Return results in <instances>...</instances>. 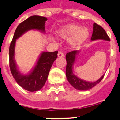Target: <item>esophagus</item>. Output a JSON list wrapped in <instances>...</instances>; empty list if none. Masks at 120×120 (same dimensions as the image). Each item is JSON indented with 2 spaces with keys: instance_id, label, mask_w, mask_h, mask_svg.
Returning a JSON list of instances; mask_svg holds the SVG:
<instances>
[{
  "instance_id": "esophagus-1",
  "label": "esophagus",
  "mask_w": 120,
  "mask_h": 120,
  "mask_svg": "<svg viewBox=\"0 0 120 120\" xmlns=\"http://www.w3.org/2000/svg\"><path fill=\"white\" fill-rule=\"evenodd\" d=\"M64 54L62 52H58V57H64Z\"/></svg>"
}]
</instances>
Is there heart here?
<instances>
[{
    "label": "heart",
    "mask_w": 120,
    "mask_h": 120,
    "mask_svg": "<svg viewBox=\"0 0 120 120\" xmlns=\"http://www.w3.org/2000/svg\"><path fill=\"white\" fill-rule=\"evenodd\" d=\"M57 35L62 39H70V44L73 47H76L85 41L89 36L87 28H82L79 25L71 24L60 28L57 32Z\"/></svg>",
    "instance_id": "1"
}]
</instances>
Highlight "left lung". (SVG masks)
Segmentation results:
<instances>
[{
    "label": "left lung",
    "mask_w": 120,
    "mask_h": 120,
    "mask_svg": "<svg viewBox=\"0 0 120 120\" xmlns=\"http://www.w3.org/2000/svg\"><path fill=\"white\" fill-rule=\"evenodd\" d=\"M102 39L105 41H110V39L108 36L107 34L104 29L100 25L94 23L93 25V32L91 37L92 41ZM78 53V50H73L66 55V60H67V68H66V76L68 82L75 89L79 90H89L97 84L101 82L104 76V75L95 82H88L81 79L79 78L76 75H75L73 72V65L75 61L76 56Z\"/></svg>",
    "instance_id": "1"
}]
</instances>
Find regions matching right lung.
<instances>
[{"label": "right lung", "mask_w": 120, "mask_h": 120, "mask_svg": "<svg viewBox=\"0 0 120 120\" xmlns=\"http://www.w3.org/2000/svg\"><path fill=\"white\" fill-rule=\"evenodd\" d=\"M47 18L44 16L34 15L21 22L16 28L13 38L10 45V68L16 82L21 87L30 92H34L42 88L46 82L53 62L57 58L58 51L42 52L37 64L30 74L24 75L19 73L14 59L15 46L16 40L26 31L37 30L45 32V23Z\"/></svg>", "instance_id": "add662e5"}]
</instances>
